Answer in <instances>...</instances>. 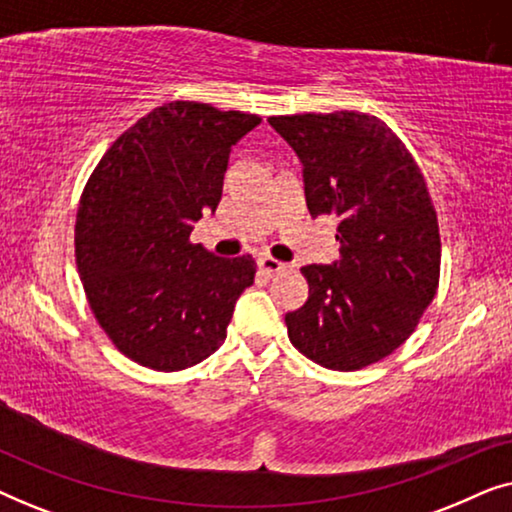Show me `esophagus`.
Masks as SVG:
<instances>
[{
  "mask_svg": "<svg viewBox=\"0 0 512 512\" xmlns=\"http://www.w3.org/2000/svg\"><path fill=\"white\" fill-rule=\"evenodd\" d=\"M258 268H261L263 272H268V275H279V272H284L289 265L277 261V258H272V256H261L258 258Z\"/></svg>",
  "mask_w": 512,
  "mask_h": 512,
  "instance_id": "esophagus-1",
  "label": "esophagus"
}]
</instances>
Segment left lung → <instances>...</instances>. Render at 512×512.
I'll list each match as a JSON object with an SVG mask.
<instances>
[{
  "label": "left lung",
  "instance_id": "left-lung-1",
  "mask_svg": "<svg viewBox=\"0 0 512 512\" xmlns=\"http://www.w3.org/2000/svg\"><path fill=\"white\" fill-rule=\"evenodd\" d=\"M303 163L312 216H338L340 261L305 265L291 345L328 370L382 361L415 331L440 282L438 214L394 130L359 111L270 116Z\"/></svg>",
  "mask_w": 512,
  "mask_h": 512
}]
</instances>
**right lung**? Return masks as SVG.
<instances>
[{"label":"right lung","instance_id":"add662e5","mask_svg":"<svg viewBox=\"0 0 512 512\" xmlns=\"http://www.w3.org/2000/svg\"><path fill=\"white\" fill-rule=\"evenodd\" d=\"M261 116L174 100L130 125L83 186L76 268L97 324L139 366L174 373L226 340L256 261L219 258L191 242L221 200L237 139Z\"/></svg>","mask_w":512,"mask_h":512}]
</instances>
